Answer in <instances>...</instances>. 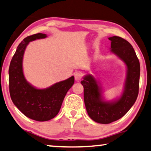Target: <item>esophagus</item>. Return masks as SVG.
I'll return each instance as SVG.
<instances>
[{
	"instance_id": "34e87169",
	"label": "esophagus",
	"mask_w": 151,
	"mask_h": 151,
	"mask_svg": "<svg viewBox=\"0 0 151 151\" xmlns=\"http://www.w3.org/2000/svg\"><path fill=\"white\" fill-rule=\"evenodd\" d=\"M74 77H75V80L76 81H78V82H79V81L81 80L82 78V73H80V72H76L75 73V75H74Z\"/></svg>"
}]
</instances>
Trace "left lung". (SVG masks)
I'll return each mask as SVG.
<instances>
[{"label":"left lung","mask_w":151,"mask_h":151,"mask_svg":"<svg viewBox=\"0 0 151 151\" xmlns=\"http://www.w3.org/2000/svg\"><path fill=\"white\" fill-rule=\"evenodd\" d=\"M111 41V51L123 60L127 67L124 90L121 97L115 102L102 100L101 90L97 81L88 75L81 81L84 86V99L86 109L92 120L98 123L108 124L121 119L130 110L139 93L140 66L132 45L125 39L114 36Z\"/></svg>","instance_id":"left-lung-1"}]
</instances>
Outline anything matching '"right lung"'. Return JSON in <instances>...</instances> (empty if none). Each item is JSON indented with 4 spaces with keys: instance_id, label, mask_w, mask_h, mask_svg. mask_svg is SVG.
I'll return each mask as SVG.
<instances>
[{
    "instance_id": "add662e5",
    "label": "right lung",
    "mask_w": 151,
    "mask_h": 151,
    "mask_svg": "<svg viewBox=\"0 0 151 151\" xmlns=\"http://www.w3.org/2000/svg\"><path fill=\"white\" fill-rule=\"evenodd\" d=\"M46 37L45 34L37 33L24 39L17 46L9 69L11 99L26 116L37 121H49L58 114L67 91L74 83V77L71 76L50 88L37 89L26 80L22 70V59L26 47L30 41Z\"/></svg>"
}]
</instances>
